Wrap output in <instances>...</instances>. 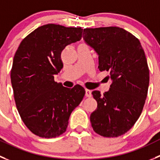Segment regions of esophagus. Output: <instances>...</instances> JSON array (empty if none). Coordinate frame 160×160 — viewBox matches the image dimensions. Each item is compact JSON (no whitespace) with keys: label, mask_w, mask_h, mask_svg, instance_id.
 Returning a JSON list of instances; mask_svg holds the SVG:
<instances>
[{"label":"esophagus","mask_w":160,"mask_h":160,"mask_svg":"<svg viewBox=\"0 0 160 160\" xmlns=\"http://www.w3.org/2000/svg\"><path fill=\"white\" fill-rule=\"evenodd\" d=\"M85 96L86 97L92 96V91L88 90V89H85Z\"/></svg>","instance_id":"esophagus-1"}]
</instances>
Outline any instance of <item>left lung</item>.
<instances>
[{
  "mask_svg": "<svg viewBox=\"0 0 160 160\" xmlns=\"http://www.w3.org/2000/svg\"><path fill=\"white\" fill-rule=\"evenodd\" d=\"M83 38L98 56V69L110 72L112 83L101 95L92 92L97 108L91 114L94 131L105 137L127 132L141 114L149 85L145 53L137 38L118 27L85 28Z\"/></svg>",
  "mask_w": 160,
  "mask_h": 160,
  "instance_id": "left-lung-1",
  "label": "left lung"
}]
</instances>
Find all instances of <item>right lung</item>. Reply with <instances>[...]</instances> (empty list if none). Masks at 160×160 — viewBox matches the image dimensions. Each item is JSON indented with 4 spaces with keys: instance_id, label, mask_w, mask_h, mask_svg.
<instances>
[{
    "instance_id": "1",
    "label": "right lung",
    "mask_w": 160,
    "mask_h": 160,
    "mask_svg": "<svg viewBox=\"0 0 160 160\" xmlns=\"http://www.w3.org/2000/svg\"><path fill=\"white\" fill-rule=\"evenodd\" d=\"M81 28L39 27L20 42L13 58L11 82L20 118L31 132L53 138L66 131L71 113L85 95L82 86L63 87L54 76L63 68L61 53L81 39Z\"/></svg>"
}]
</instances>
